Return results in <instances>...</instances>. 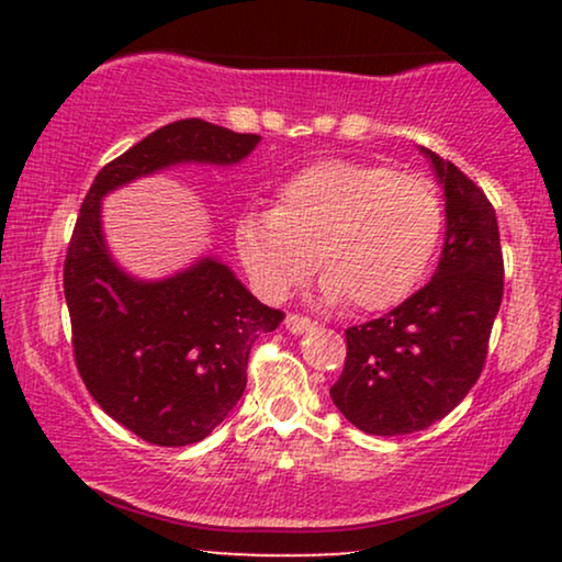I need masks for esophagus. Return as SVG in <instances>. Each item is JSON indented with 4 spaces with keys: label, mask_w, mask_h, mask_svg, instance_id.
<instances>
[{
    "label": "esophagus",
    "mask_w": 562,
    "mask_h": 562,
    "mask_svg": "<svg viewBox=\"0 0 562 562\" xmlns=\"http://www.w3.org/2000/svg\"><path fill=\"white\" fill-rule=\"evenodd\" d=\"M314 327V322L306 317V314H289L286 317V329L289 333H310V329Z\"/></svg>",
    "instance_id": "1"
}]
</instances>
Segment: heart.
<instances>
[{
  "instance_id": "obj_1",
  "label": "heart",
  "mask_w": 562,
  "mask_h": 562,
  "mask_svg": "<svg viewBox=\"0 0 562 562\" xmlns=\"http://www.w3.org/2000/svg\"><path fill=\"white\" fill-rule=\"evenodd\" d=\"M440 235L442 202L425 176L319 160L281 183L273 210L237 220L235 245L268 302H283L319 263L329 302L381 312L417 289Z\"/></svg>"
}]
</instances>
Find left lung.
Segmentation results:
<instances>
[{"label":"left lung","mask_w":562,"mask_h":562,"mask_svg":"<svg viewBox=\"0 0 562 562\" xmlns=\"http://www.w3.org/2000/svg\"><path fill=\"white\" fill-rule=\"evenodd\" d=\"M448 199L432 281L379 319L345 329V368L329 396L368 435H412L448 417L486 366L504 296L494 204L456 164L425 150Z\"/></svg>","instance_id":"1"}]
</instances>
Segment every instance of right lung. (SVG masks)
<instances>
[{
	"mask_svg": "<svg viewBox=\"0 0 562 562\" xmlns=\"http://www.w3.org/2000/svg\"><path fill=\"white\" fill-rule=\"evenodd\" d=\"M258 140L196 117L171 122L110 160L76 217L64 263L76 368L94 402L150 445L204 440L240 402L252 342L283 312L212 258L166 281L130 279L104 248L99 199L181 160L237 164Z\"/></svg>",
	"mask_w": 562,
	"mask_h": 562,
	"instance_id": "add662e5",
	"label": "right lung"
}]
</instances>
